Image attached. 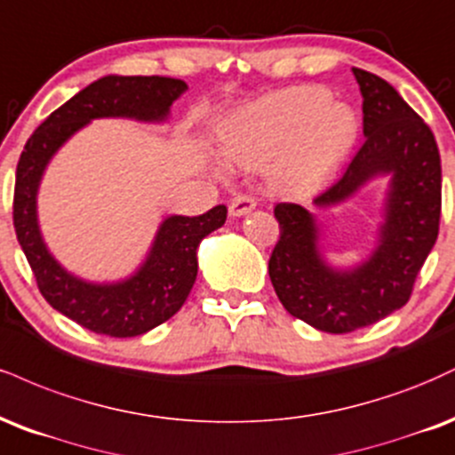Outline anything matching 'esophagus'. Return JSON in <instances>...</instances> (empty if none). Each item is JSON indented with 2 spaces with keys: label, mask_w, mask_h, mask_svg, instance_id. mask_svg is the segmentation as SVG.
<instances>
[{
  "label": "esophagus",
  "mask_w": 455,
  "mask_h": 455,
  "mask_svg": "<svg viewBox=\"0 0 455 455\" xmlns=\"http://www.w3.org/2000/svg\"><path fill=\"white\" fill-rule=\"evenodd\" d=\"M255 206H258L255 197H251L247 194H240V196L234 197L232 202H229V215H232V217H243V215H247V212L253 211Z\"/></svg>",
  "instance_id": "obj_1"
}]
</instances>
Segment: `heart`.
I'll return each instance as SVG.
<instances>
[{"mask_svg": "<svg viewBox=\"0 0 455 455\" xmlns=\"http://www.w3.org/2000/svg\"><path fill=\"white\" fill-rule=\"evenodd\" d=\"M357 138L351 106L332 101L322 87H293L240 112L223 130V148L240 165L275 162L285 180L322 179L349 153Z\"/></svg>", "mask_w": 455, "mask_h": 455, "instance_id": "b5f03b06", "label": "heart"}]
</instances>
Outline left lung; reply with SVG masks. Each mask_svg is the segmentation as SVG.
Instances as JSON below:
<instances>
[{
	"mask_svg": "<svg viewBox=\"0 0 455 455\" xmlns=\"http://www.w3.org/2000/svg\"><path fill=\"white\" fill-rule=\"evenodd\" d=\"M354 76L364 98L366 138L313 204H343L368 180L392 176L377 249L355 268L334 270L319 253L315 217L300 204L281 202L275 206L281 236L268 261L272 287L287 313L330 334L366 328L404 307L441 223L435 133L386 80L360 68Z\"/></svg>",
	"mask_w": 455,
	"mask_h": 455,
	"instance_id": "left-lung-1",
	"label": "left lung"
}]
</instances>
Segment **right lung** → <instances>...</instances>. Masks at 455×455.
Here are the masks:
<instances>
[{
    "label": "right lung",
    "mask_w": 455,
    "mask_h": 455,
    "mask_svg": "<svg viewBox=\"0 0 455 455\" xmlns=\"http://www.w3.org/2000/svg\"><path fill=\"white\" fill-rule=\"evenodd\" d=\"M187 89L168 76H104L59 106L27 140L16 165L12 219L37 290L55 311L95 334L130 339L168 322L183 307L197 276L202 238L226 223L219 204L200 217L164 219L144 264L119 283H87L69 275L48 253L37 226L36 196L51 157L80 127L101 116L164 121Z\"/></svg>",
    "instance_id": "1"
}]
</instances>
